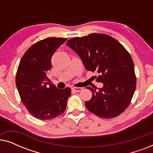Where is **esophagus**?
I'll return each mask as SVG.
<instances>
[{"label":"esophagus","instance_id":"obj_1","mask_svg":"<svg viewBox=\"0 0 153 153\" xmlns=\"http://www.w3.org/2000/svg\"><path fill=\"white\" fill-rule=\"evenodd\" d=\"M72 90H73V91H76V92H80L81 91H82L83 88H79V87H73Z\"/></svg>","mask_w":153,"mask_h":153}]
</instances>
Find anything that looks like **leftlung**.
<instances>
[{"label": "left lung", "instance_id": "8db88e82", "mask_svg": "<svg viewBox=\"0 0 153 153\" xmlns=\"http://www.w3.org/2000/svg\"><path fill=\"white\" fill-rule=\"evenodd\" d=\"M66 45L78 54L87 70L100 74L96 81L104 84L98 91L87 87L93 95L85 102L87 109L104 118L125 111L137 86L133 60L125 48L110 35L99 33L74 37Z\"/></svg>", "mask_w": 153, "mask_h": 153}]
</instances>
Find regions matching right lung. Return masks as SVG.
Masks as SVG:
<instances>
[{
  "instance_id": "right-lung-1",
  "label": "right lung",
  "mask_w": 153,
  "mask_h": 153,
  "mask_svg": "<svg viewBox=\"0 0 153 153\" xmlns=\"http://www.w3.org/2000/svg\"><path fill=\"white\" fill-rule=\"evenodd\" d=\"M67 40L48 37L33 45L22 56L16 75L20 98L29 113L39 120H49L66 109L71 89H58L47 74L51 68V57Z\"/></svg>"
}]
</instances>
